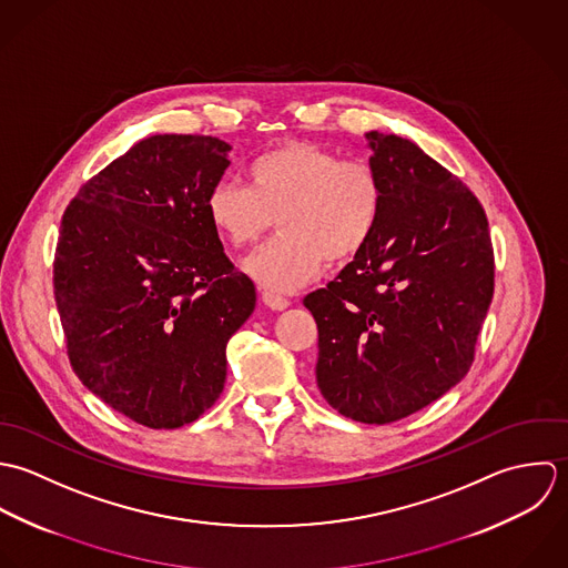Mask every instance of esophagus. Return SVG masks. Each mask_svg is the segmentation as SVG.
<instances>
[{
  "label": "esophagus",
  "instance_id": "obj_1",
  "mask_svg": "<svg viewBox=\"0 0 568 568\" xmlns=\"http://www.w3.org/2000/svg\"><path fill=\"white\" fill-rule=\"evenodd\" d=\"M263 303H265L270 310H274V312H283V310L290 307V301H287L285 296L274 294V292H263Z\"/></svg>",
  "mask_w": 568,
  "mask_h": 568
}]
</instances>
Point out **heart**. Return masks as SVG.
Instances as JSON below:
<instances>
[{
	"instance_id": "obj_1",
	"label": "heart",
	"mask_w": 568,
	"mask_h": 568,
	"mask_svg": "<svg viewBox=\"0 0 568 568\" xmlns=\"http://www.w3.org/2000/svg\"><path fill=\"white\" fill-rule=\"evenodd\" d=\"M247 189L220 182L206 197V217L232 250L252 245L276 217L278 236L243 261L267 292H294L323 267L359 256L384 211L379 173L362 160H341L314 142H283L256 155Z\"/></svg>"
}]
</instances>
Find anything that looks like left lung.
<instances>
[{
  "label": "left lung",
  "instance_id": "1",
  "mask_svg": "<svg viewBox=\"0 0 568 568\" xmlns=\"http://www.w3.org/2000/svg\"><path fill=\"white\" fill-rule=\"evenodd\" d=\"M384 211L366 250L305 296L316 382L341 415L393 424L448 393L474 362L494 296V247L476 195L415 142L371 131Z\"/></svg>",
  "mask_w": 568,
  "mask_h": 568
}]
</instances>
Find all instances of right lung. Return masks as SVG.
<instances>
[{
    "mask_svg": "<svg viewBox=\"0 0 568 568\" xmlns=\"http://www.w3.org/2000/svg\"><path fill=\"white\" fill-rule=\"evenodd\" d=\"M230 144L200 133L135 142L68 204L54 301L79 379L131 422L171 430L222 395L226 344L256 305L206 217Z\"/></svg>",
    "mask_w": 568,
    "mask_h": 568,
    "instance_id": "add662e5",
    "label": "right lung"
}]
</instances>
